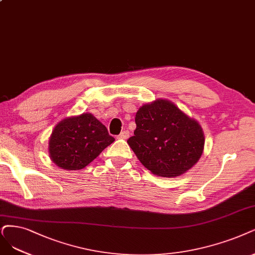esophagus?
Wrapping results in <instances>:
<instances>
[{
  "mask_svg": "<svg viewBox=\"0 0 255 255\" xmlns=\"http://www.w3.org/2000/svg\"><path fill=\"white\" fill-rule=\"evenodd\" d=\"M128 136H129V131L128 130H123L122 132L118 135V137L122 138V139H126V138H128Z\"/></svg>",
  "mask_w": 255,
  "mask_h": 255,
  "instance_id": "34e87169",
  "label": "esophagus"
}]
</instances>
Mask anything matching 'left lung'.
Returning <instances> with one entry per match:
<instances>
[{"label": "left lung", "mask_w": 255, "mask_h": 255, "mask_svg": "<svg viewBox=\"0 0 255 255\" xmlns=\"http://www.w3.org/2000/svg\"><path fill=\"white\" fill-rule=\"evenodd\" d=\"M136 129L127 143L148 170L164 177L191 169L203 153L201 125L170 101L145 104L135 115Z\"/></svg>", "instance_id": "obj_1"}]
</instances>
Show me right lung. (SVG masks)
I'll use <instances>...</instances> for the list:
<instances>
[{
	"mask_svg": "<svg viewBox=\"0 0 255 255\" xmlns=\"http://www.w3.org/2000/svg\"><path fill=\"white\" fill-rule=\"evenodd\" d=\"M115 142L107 128L91 113L64 119L49 138L51 161L66 170H79L90 164Z\"/></svg>",
	"mask_w": 255,
	"mask_h": 255,
	"instance_id": "right-lung-1",
	"label": "right lung"
}]
</instances>
